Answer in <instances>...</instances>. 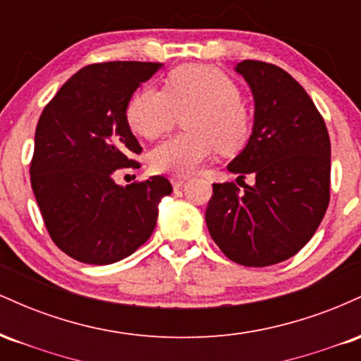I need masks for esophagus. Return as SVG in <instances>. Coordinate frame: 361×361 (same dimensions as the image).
I'll list each match as a JSON object with an SVG mask.
<instances>
[{"instance_id":"1","label":"esophagus","mask_w":361,"mask_h":361,"mask_svg":"<svg viewBox=\"0 0 361 361\" xmlns=\"http://www.w3.org/2000/svg\"><path fill=\"white\" fill-rule=\"evenodd\" d=\"M169 181H171L173 188H175V190H180L181 186L185 185V181H186V180H185V178H176V176H173L171 180H169Z\"/></svg>"}]
</instances>
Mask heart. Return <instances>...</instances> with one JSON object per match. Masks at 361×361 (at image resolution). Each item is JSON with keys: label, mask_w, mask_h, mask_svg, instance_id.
<instances>
[{"label": "heart", "mask_w": 361, "mask_h": 361, "mask_svg": "<svg viewBox=\"0 0 361 361\" xmlns=\"http://www.w3.org/2000/svg\"><path fill=\"white\" fill-rule=\"evenodd\" d=\"M183 120L185 134L164 140L149 154L156 173L185 176L204 164L215 149L233 152L247 142L251 114L238 85L212 66L186 64L164 80V90L142 88L130 98L126 117L139 137L154 140Z\"/></svg>", "instance_id": "1"}]
</instances>
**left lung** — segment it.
Returning a JSON list of instances; mask_svg holds the SVG:
<instances>
[{
  "mask_svg": "<svg viewBox=\"0 0 361 361\" xmlns=\"http://www.w3.org/2000/svg\"><path fill=\"white\" fill-rule=\"evenodd\" d=\"M241 74L255 100L247 144L227 164L255 185L214 183L205 212L212 239L244 267H270L310 241L329 205L331 142L324 120L305 90L280 69L243 61Z\"/></svg>",
  "mask_w": 361,
  "mask_h": 361,
  "instance_id": "1",
  "label": "left lung"
}]
</instances>
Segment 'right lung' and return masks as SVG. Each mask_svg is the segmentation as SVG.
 Returning <instances> with one entry per match:
<instances>
[{"label":"right lung","instance_id":"right-lung-1","mask_svg":"<svg viewBox=\"0 0 361 361\" xmlns=\"http://www.w3.org/2000/svg\"><path fill=\"white\" fill-rule=\"evenodd\" d=\"M163 68L159 62L91 64L69 78L35 128L30 181L57 247L88 264L127 258L151 238L159 202L171 195L164 176L120 186L115 169L139 166L142 147L128 127L132 94Z\"/></svg>","mask_w":361,"mask_h":361}]
</instances>
